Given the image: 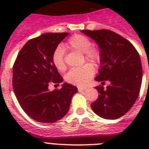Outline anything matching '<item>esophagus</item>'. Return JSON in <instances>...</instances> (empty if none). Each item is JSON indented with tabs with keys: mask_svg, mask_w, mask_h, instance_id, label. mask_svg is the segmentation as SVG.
I'll return each mask as SVG.
<instances>
[{
	"mask_svg": "<svg viewBox=\"0 0 149 149\" xmlns=\"http://www.w3.org/2000/svg\"><path fill=\"white\" fill-rule=\"evenodd\" d=\"M77 89H78V92H80V93H81V92H84V91H86V88H85V87H81V86H78V87H77Z\"/></svg>",
	"mask_w": 149,
	"mask_h": 149,
	"instance_id": "obj_1",
	"label": "esophagus"
}]
</instances>
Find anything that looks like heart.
<instances>
[{"label": "heart", "instance_id": "1", "mask_svg": "<svg viewBox=\"0 0 149 149\" xmlns=\"http://www.w3.org/2000/svg\"><path fill=\"white\" fill-rule=\"evenodd\" d=\"M64 46L65 48L84 54L86 60L92 62L95 64L99 63L101 59L99 51L91 47V41L85 36H73L68 39V42ZM52 62L56 69H58L59 71H64L65 69L64 48L62 46H58L54 49L52 54ZM94 72L95 68L93 65L87 63L79 68L71 69L65 75V81L74 85L84 86L92 78Z\"/></svg>", "mask_w": 149, "mask_h": 149}]
</instances>
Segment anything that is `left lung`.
<instances>
[{
	"label": "left lung",
	"instance_id": "left-lung-1",
	"mask_svg": "<svg viewBox=\"0 0 149 149\" xmlns=\"http://www.w3.org/2000/svg\"><path fill=\"white\" fill-rule=\"evenodd\" d=\"M81 32L94 40L99 48L100 68L95 78L104 89L96 86L98 98L91 104L93 112L101 118L116 119L134 104L139 95L143 78L140 57L128 40L108 30H83Z\"/></svg>",
	"mask_w": 149,
	"mask_h": 149
}]
</instances>
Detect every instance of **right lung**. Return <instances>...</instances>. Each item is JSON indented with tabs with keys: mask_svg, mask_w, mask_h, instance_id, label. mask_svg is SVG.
Segmentation results:
<instances>
[{
	"mask_svg": "<svg viewBox=\"0 0 149 149\" xmlns=\"http://www.w3.org/2000/svg\"><path fill=\"white\" fill-rule=\"evenodd\" d=\"M69 35L47 33L30 39L18 54L13 70V86L18 103L33 119L54 123L65 116L77 88L68 83L60 90L50 91V82L63 79L52 62L55 48Z\"/></svg>",
	"mask_w": 149,
	"mask_h": 149,
	"instance_id": "1",
	"label": "right lung"
}]
</instances>
